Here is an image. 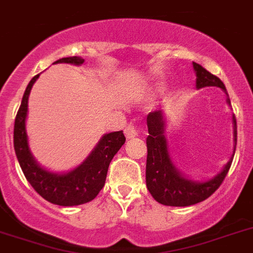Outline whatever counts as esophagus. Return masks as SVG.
Here are the masks:
<instances>
[{
	"mask_svg": "<svg viewBox=\"0 0 253 253\" xmlns=\"http://www.w3.org/2000/svg\"><path fill=\"white\" fill-rule=\"evenodd\" d=\"M140 133H141L140 127L135 126V125L132 124L127 125L126 128H125V135H126L127 139H133V137H136V136H140Z\"/></svg>",
	"mask_w": 253,
	"mask_h": 253,
	"instance_id": "34e87169",
	"label": "esophagus"
}]
</instances>
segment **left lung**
<instances>
[{
  "instance_id": "1",
  "label": "left lung",
  "mask_w": 253,
  "mask_h": 253,
  "mask_svg": "<svg viewBox=\"0 0 253 253\" xmlns=\"http://www.w3.org/2000/svg\"><path fill=\"white\" fill-rule=\"evenodd\" d=\"M193 69L196 71L197 89L204 86H219L227 93L223 81L204 69L199 63L193 62ZM228 94V93H227ZM230 104V100L228 99ZM234 122V141L237 145V120ZM149 136L146 139L148 158H146V187L151 196L159 204L166 206H190L201 203L210 197L215 191L220 187L224 178L227 177L228 170L232 166V160L227 163L223 172L211 181L196 183L182 177L181 173L173 167L169 159L167 140L164 136V118L162 111H154L148 114L146 118Z\"/></svg>"
}]
</instances>
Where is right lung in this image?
<instances>
[{"label": "right lung", "mask_w": 253, "mask_h": 253, "mask_svg": "<svg viewBox=\"0 0 253 253\" xmlns=\"http://www.w3.org/2000/svg\"><path fill=\"white\" fill-rule=\"evenodd\" d=\"M65 62L81 65L84 62L80 57H65L54 63ZM35 75L26 86L21 100L20 108L17 111L14 126V148L17 160L20 163L25 178L32 187L43 199L56 205L75 206L86 204L96 197L104 187L108 167L117 151L126 141L122 131L107 133L103 136L98 146L89 155L84 163L71 170L67 174H54L42 169L35 163L28 148V136L25 131V118L28 112V99L33 84L38 79Z\"/></svg>", "instance_id": "1"}]
</instances>
